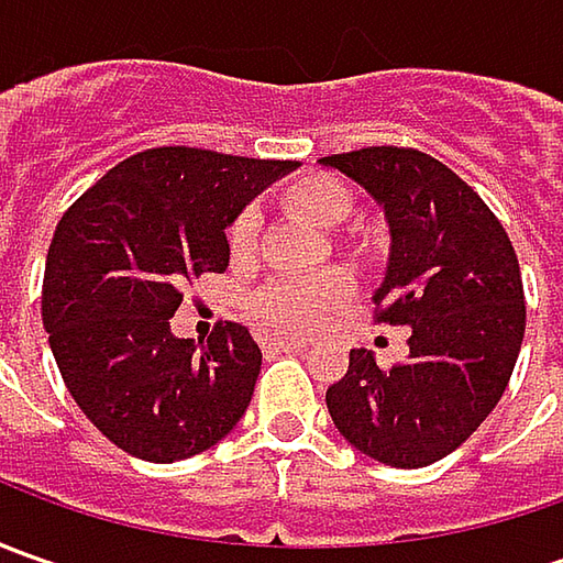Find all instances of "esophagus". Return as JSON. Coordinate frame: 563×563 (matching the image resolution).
<instances>
[{"label":"esophagus","mask_w":563,"mask_h":563,"mask_svg":"<svg viewBox=\"0 0 563 563\" xmlns=\"http://www.w3.org/2000/svg\"><path fill=\"white\" fill-rule=\"evenodd\" d=\"M263 351L266 354H288V351H300L303 347V341H288V338H272V335H263Z\"/></svg>","instance_id":"obj_1"}]
</instances>
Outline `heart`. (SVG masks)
Here are the masks:
<instances>
[{
  "mask_svg": "<svg viewBox=\"0 0 563 563\" xmlns=\"http://www.w3.org/2000/svg\"><path fill=\"white\" fill-rule=\"evenodd\" d=\"M288 203L310 219L319 228H338L347 212H351V194L347 187L329 178V175H313L303 178L288 190ZM256 228L260 216L256 209H241L238 219L228 228V244L234 256H247L256 244ZM354 291V282L344 269H329L313 278H275L266 288L253 294L250 310L263 325L285 335H307L316 325L341 307Z\"/></svg>",
  "mask_w": 563,
  "mask_h": 563,
  "instance_id": "1",
  "label": "heart"
}]
</instances>
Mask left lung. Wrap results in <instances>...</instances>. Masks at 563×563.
Instances as JSON below:
<instances>
[{"label":"left lung","mask_w":563,"mask_h":563,"mask_svg":"<svg viewBox=\"0 0 563 563\" xmlns=\"http://www.w3.org/2000/svg\"><path fill=\"white\" fill-rule=\"evenodd\" d=\"M385 212L391 247L373 294L378 322L410 329V354L373 351L325 391L335 429L378 464L417 470L464 444L501 400L523 344L527 303L508 231L448 165L407 146L319 159Z\"/></svg>","instance_id":"obj_1"}]
</instances>
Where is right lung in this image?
Masks as SVG:
<instances>
[{
	"label": "right lung",
	"instance_id": "obj_1",
	"mask_svg": "<svg viewBox=\"0 0 563 563\" xmlns=\"http://www.w3.org/2000/svg\"><path fill=\"white\" fill-rule=\"evenodd\" d=\"M297 163L156 146L109 168L55 228L43 325L71 398L121 451L172 464L244 417L263 366L241 322L175 338L181 285L228 269L225 228Z\"/></svg>",
	"mask_w": 563,
	"mask_h": 563
}]
</instances>
